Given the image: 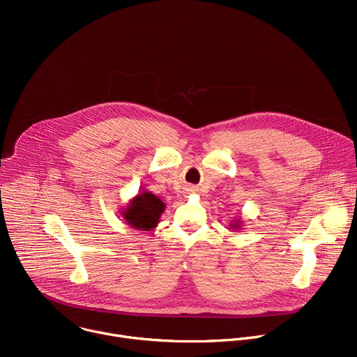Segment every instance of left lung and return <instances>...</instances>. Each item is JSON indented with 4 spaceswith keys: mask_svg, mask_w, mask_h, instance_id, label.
<instances>
[{
    "mask_svg": "<svg viewBox=\"0 0 357 357\" xmlns=\"http://www.w3.org/2000/svg\"><path fill=\"white\" fill-rule=\"evenodd\" d=\"M229 226H230L229 229H231V230L237 231V230H240V229H241V220H240V219H234V220H231V222H230V225H229Z\"/></svg>",
    "mask_w": 357,
    "mask_h": 357,
    "instance_id": "left-lung-1",
    "label": "left lung"
}]
</instances>
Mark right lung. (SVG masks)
<instances>
[{
  "instance_id": "add662e5",
  "label": "right lung",
  "mask_w": 357,
  "mask_h": 357,
  "mask_svg": "<svg viewBox=\"0 0 357 357\" xmlns=\"http://www.w3.org/2000/svg\"><path fill=\"white\" fill-rule=\"evenodd\" d=\"M165 209L166 204L159 197L151 191L142 190L132 199H130L127 206L123 208L120 213L130 227L151 231L158 226Z\"/></svg>"
}]
</instances>
